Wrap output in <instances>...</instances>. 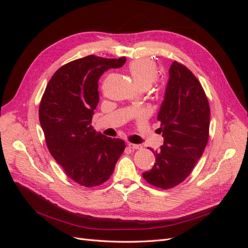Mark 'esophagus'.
<instances>
[{
  "label": "esophagus",
  "mask_w": 248,
  "mask_h": 248,
  "mask_svg": "<svg viewBox=\"0 0 248 248\" xmlns=\"http://www.w3.org/2000/svg\"><path fill=\"white\" fill-rule=\"evenodd\" d=\"M128 148L132 149V150H138V149H140L141 146L137 145V144H132V142H128Z\"/></svg>",
  "instance_id": "obj_1"
}]
</instances>
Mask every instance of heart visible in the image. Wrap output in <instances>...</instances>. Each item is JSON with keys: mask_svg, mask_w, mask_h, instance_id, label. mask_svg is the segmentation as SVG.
<instances>
[{"mask_svg": "<svg viewBox=\"0 0 248 248\" xmlns=\"http://www.w3.org/2000/svg\"><path fill=\"white\" fill-rule=\"evenodd\" d=\"M129 71L138 87H150L158 78V67L151 59L133 60L129 64Z\"/></svg>", "mask_w": 248, "mask_h": 248, "instance_id": "obj_1", "label": "heart"}]
</instances>
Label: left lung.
<instances>
[{"mask_svg": "<svg viewBox=\"0 0 248 248\" xmlns=\"http://www.w3.org/2000/svg\"><path fill=\"white\" fill-rule=\"evenodd\" d=\"M157 119L164 139L152 152L156 162L142 174L157 188L170 189L189 176L208 144L210 107L206 93L196 76L181 63L170 68L166 96Z\"/></svg>", "mask_w": 248, "mask_h": 248, "instance_id": "8db88e82", "label": "left lung"}]
</instances>
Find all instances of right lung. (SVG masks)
<instances>
[{
    "instance_id": "add662e5",
    "label": "right lung",
    "mask_w": 248,
    "mask_h": 248,
    "mask_svg": "<svg viewBox=\"0 0 248 248\" xmlns=\"http://www.w3.org/2000/svg\"><path fill=\"white\" fill-rule=\"evenodd\" d=\"M125 62V57L94 55L74 60L54 73L40 101L39 120L51 156L67 176L88 188L108 181L125 149L123 140L103 136L91 125L100 77Z\"/></svg>"
}]
</instances>
